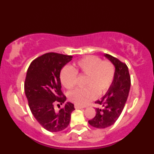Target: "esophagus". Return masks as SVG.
Wrapping results in <instances>:
<instances>
[{
    "label": "esophagus",
    "mask_w": 154,
    "mask_h": 154,
    "mask_svg": "<svg viewBox=\"0 0 154 154\" xmlns=\"http://www.w3.org/2000/svg\"><path fill=\"white\" fill-rule=\"evenodd\" d=\"M75 109H82V108H83L82 106H80L77 105V104H75Z\"/></svg>",
    "instance_id": "esophagus-1"
}]
</instances>
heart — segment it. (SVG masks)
Returning <instances> with one entry per match:
<instances>
[{"label":"heart","mask_w":154,"mask_h":154,"mask_svg":"<svg viewBox=\"0 0 154 154\" xmlns=\"http://www.w3.org/2000/svg\"><path fill=\"white\" fill-rule=\"evenodd\" d=\"M77 74L85 76L84 86L70 91V101L79 106H85L99 96L107 92L112 84L115 69L110 61H102L94 56H88L78 61L72 69L65 66L60 71V79L66 89H72L76 84Z\"/></svg>","instance_id":"b5f03b06"}]
</instances>
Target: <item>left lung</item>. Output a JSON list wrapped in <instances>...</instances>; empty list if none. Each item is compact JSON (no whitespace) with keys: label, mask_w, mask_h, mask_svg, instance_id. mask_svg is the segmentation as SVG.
<instances>
[{"label":"left lung","mask_w":154,"mask_h":154,"mask_svg":"<svg viewBox=\"0 0 154 154\" xmlns=\"http://www.w3.org/2000/svg\"><path fill=\"white\" fill-rule=\"evenodd\" d=\"M104 57L113 64L115 74L107 93L96 102L103 108H96V116L88 121L91 126L97 128H107L117 121L125 107L131 87V77L126 64L110 54H105Z\"/></svg>","instance_id":"obj_1"}]
</instances>
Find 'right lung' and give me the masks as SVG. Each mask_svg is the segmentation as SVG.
<instances>
[{"instance_id":"right-lung-1","label":"right lung","mask_w":154,"mask_h":154,"mask_svg":"<svg viewBox=\"0 0 154 154\" xmlns=\"http://www.w3.org/2000/svg\"><path fill=\"white\" fill-rule=\"evenodd\" d=\"M72 56L50 52L30 64L25 81V93L33 116L50 132H59L69 125L74 104L66 102L56 112L54 105L63 104L66 97L61 91V69L72 60Z\"/></svg>"}]
</instances>
